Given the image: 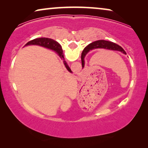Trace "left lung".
I'll use <instances>...</instances> for the list:
<instances>
[{
	"mask_svg": "<svg viewBox=\"0 0 148 148\" xmlns=\"http://www.w3.org/2000/svg\"><path fill=\"white\" fill-rule=\"evenodd\" d=\"M94 48H104V49L108 50H118V51H121L123 53L126 54V52L123 48L120 46L118 44L113 43L112 42L106 41V40H98V41L94 42L92 43L89 44L87 46L84 50H83L82 54V67H84V58L86 56V54L90 51V50L94 49Z\"/></svg>",
	"mask_w": 148,
	"mask_h": 148,
	"instance_id": "8db88e82",
	"label": "left lung"
}]
</instances>
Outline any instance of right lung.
I'll use <instances>...</instances> for the list:
<instances>
[{
    "instance_id": "right-lung-1",
    "label": "right lung",
    "mask_w": 148,
    "mask_h": 148,
    "mask_svg": "<svg viewBox=\"0 0 148 148\" xmlns=\"http://www.w3.org/2000/svg\"><path fill=\"white\" fill-rule=\"evenodd\" d=\"M29 45H38L40 46H43V47L48 48V49L56 51L58 53V55H59L60 57L63 59V63L64 64V66H65V67L66 68V69H67L70 73H72L69 66L67 63H66V61L64 59V55L63 54H62L63 51H62V50L61 46H60L57 42L55 41V40L48 38H36V39L32 40L31 41L28 42L25 46Z\"/></svg>"
}]
</instances>
